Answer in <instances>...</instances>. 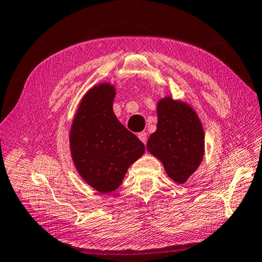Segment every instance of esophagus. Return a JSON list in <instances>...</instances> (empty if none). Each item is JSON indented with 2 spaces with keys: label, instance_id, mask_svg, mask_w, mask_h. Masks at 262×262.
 Masks as SVG:
<instances>
[{
  "label": "esophagus",
  "instance_id": "34e87169",
  "mask_svg": "<svg viewBox=\"0 0 262 262\" xmlns=\"http://www.w3.org/2000/svg\"><path fill=\"white\" fill-rule=\"evenodd\" d=\"M137 137H139V139H140L142 142H143L144 144L147 143V133H145V132L139 133V134H137Z\"/></svg>",
  "mask_w": 262,
  "mask_h": 262
}]
</instances>
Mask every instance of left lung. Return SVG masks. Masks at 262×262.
I'll return each mask as SVG.
<instances>
[{"mask_svg": "<svg viewBox=\"0 0 262 262\" xmlns=\"http://www.w3.org/2000/svg\"><path fill=\"white\" fill-rule=\"evenodd\" d=\"M157 115V129L149 137L147 148L163 163L172 180L184 184L202 161V125L190 106L171 98L159 101Z\"/></svg>", "mask_w": 262, "mask_h": 262, "instance_id": "8db88e82", "label": "left lung"}]
</instances>
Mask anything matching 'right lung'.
I'll use <instances>...</instances> for the list:
<instances>
[{
  "label": "right lung",
  "instance_id": "add662e5",
  "mask_svg": "<svg viewBox=\"0 0 262 262\" xmlns=\"http://www.w3.org/2000/svg\"><path fill=\"white\" fill-rule=\"evenodd\" d=\"M114 88L99 84L84 96L70 132V149L78 173L100 193L121 185L144 144L113 113Z\"/></svg>",
  "mask_w": 262,
  "mask_h": 262
}]
</instances>
